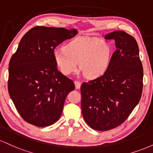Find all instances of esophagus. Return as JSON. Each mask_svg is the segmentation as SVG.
I'll list each match as a JSON object with an SVG mask.
<instances>
[{
	"label": "esophagus",
	"instance_id": "esophagus-1",
	"mask_svg": "<svg viewBox=\"0 0 153 153\" xmlns=\"http://www.w3.org/2000/svg\"><path fill=\"white\" fill-rule=\"evenodd\" d=\"M80 82L79 81H77V80H75V88L76 89H79L80 88Z\"/></svg>",
	"mask_w": 153,
	"mask_h": 153
}]
</instances>
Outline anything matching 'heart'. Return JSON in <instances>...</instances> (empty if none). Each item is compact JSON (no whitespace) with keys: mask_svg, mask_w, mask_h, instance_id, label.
<instances>
[{"mask_svg":"<svg viewBox=\"0 0 153 153\" xmlns=\"http://www.w3.org/2000/svg\"><path fill=\"white\" fill-rule=\"evenodd\" d=\"M54 60L61 73L69 75L79 69L88 78L103 75L109 66L111 47L97 37H80L68 42L63 50H55Z\"/></svg>","mask_w":153,"mask_h":153,"instance_id":"obj_1","label":"heart"}]
</instances>
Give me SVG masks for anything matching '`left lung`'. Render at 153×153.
Returning <instances> with one entry per match:
<instances>
[{
  "instance_id": "1",
  "label": "left lung",
  "mask_w": 153,
  "mask_h": 153,
  "mask_svg": "<svg viewBox=\"0 0 153 153\" xmlns=\"http://www.w3.org/2000/svg\"><path fill=\"white\" fill-rule=\"evenodd\" d=\"M105 39L114 40L117 47L109 66L101 76L80 87L82 117L98 131L122 124L138 104L143 87V68L135 39L123 31H113Z\"/></svg>"
}]
</instances>
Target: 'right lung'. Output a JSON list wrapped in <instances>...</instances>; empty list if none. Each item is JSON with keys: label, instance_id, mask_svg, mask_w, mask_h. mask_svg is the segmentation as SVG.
<instances>
[{"label": "right lung", "instance_id": "add662e5", "mask_svg": "<svg viewBox=\"0 0 153 153\" xmlns=\"http://www.w3.org/2000/svg\"><path fill=\"white\" fill-rule=\"evenodd\" d=\"M77 33L75 29L35 26L21 39L9 62L8 89L26 122L44 127L60 117L75 84L58 71L53 53L57 45Z\"/></svg>", "mask_w": 153, "mask_h": 153}]
</instances>
